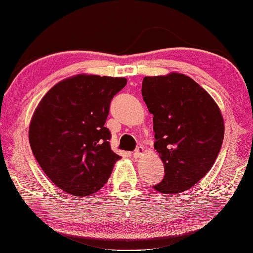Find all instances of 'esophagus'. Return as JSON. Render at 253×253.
<instances>
[{"label":"esophagus","instance_id":"1","mask_svg":"<svg viewBox=\"0 0 253 253\" xmlns=\"http://www.w3.org/2000/svg\"><path fill=\"white\" fill-rule=\"evenodd\" d=\"M144 152H145V150H144V147L143 146H138L135 150V152H134V158H141V156L144 154Z\"/></svg>","mask_w":253,"mask_h":253}]
</instances>
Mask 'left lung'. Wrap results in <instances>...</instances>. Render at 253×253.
<instances>
[{
    "mask_svg": "<svg viewBox=\"0 0 253 253\" xmlns=\"http://www.w3.org/2000/svg\"><path fill=\"white\" fill-rule=\"evenodd\" d=\"M142 94L153 114L154 148L164 178L154 189L177 194L190 189L211 169L222 147L224 122L208 92L189 76H145Z\"/></svg>",
    "mask_w": 253,
    "mask_h": 253,
    "instance_id": "obj_1",
    "label": "left lung"
}]
</instances>
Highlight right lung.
Segmentation results:
<instances>
[{"label":"right lung","mask_w":253,"mask_h":253,"mask_svg":"<svg viewBox=\"0 0 253 253\" xmlns=\"http://www.w3.org/2000/svg\"><path fill=\"white\" fill-rule=\"evenodd\" d=\"M125 78L79 74L58 82L39 102L29 127L31 150L59 189L84 197L109 179L120 156L105 127L114 95Z\"/></svg>","instance_id":"right-lung-1"}]
</instances>
